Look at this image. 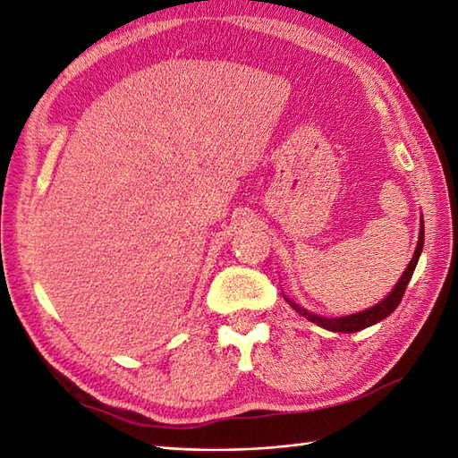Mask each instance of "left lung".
Masks as SVG:
<instances>
[{
	"label": "left lung",
	"instance_id": "8db88e82",
	"mask_svg": "<svg viewBox=\"0 0 458 458\" xmlns=\"http://www.w3.org/2000/svg\"><path fill=\"white\" fill-rule=\"evenodd\" d=\"M421 248H423V220H421V226H420V240H418V246H416V251H413V258L411 261L408 263V269L403 271V275L400 277V281L396 283L394 289H392V293L386 296L385 301H380L377 306L369 308V310H363V312H357V314H351V316H344V318H322L318 314H312L304 310L302 306L294 304L293 301L286 299V302H289L296 312H299L301 316H304L306 320H310L314 324H318L324 329H329V332H342V334H353V332H359V329H365L369 326H373L380 320H385L386 316H390L392 312L396 310L403 293H406V286L411 279L413 275V269H416L418 265V259H420V253H421Z\"/></svg>",
	"mask_w": 458,
	"mask_h": 458
}]
</instances>
